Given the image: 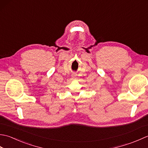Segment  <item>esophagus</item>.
I'll return each instance as SVG.
<instances>
[{"instance_id": "obj_1", "label": "esophagus", "mask_w": 148, "mask_h": 148, "mask_svg": "<svg viewBox=\"0 0 148 148\" xmlns=\"http://www.w3.org/2000/svg\"><path fill=\"white\" fill-rule=\"evenodd\" d=\"M72 79H76L77 77H76V76H72Z\"/></svg>"}]
</instances>
